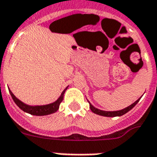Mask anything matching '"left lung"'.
<instances>
[{
	"mask_svg": "<svg viewBox=\"0 0 157 157\" xmlns=\"http://www.w3.org/2000/svg\"><path fill=\"white\" fill-rule=\"evenodd\" d=\"M141 98H138V99L136 100V102H134L132 104H131L130 106H128L127 108H123L122 110H118V111H103V110H100L98 108H95L94 106H93L91 104V102H89L88 100V103H89V108L91 109V111L95 114H98V115H100V116H103V117H120L122 116V115H124L127 113H128L129 111L132 110L137 102H139V100L141 99Z\"/></svg>",
	"mask_w": 157,
	"mask_h": 157,
	"instance_id": "left-lung-1",
	"label": "left lung"
}]
</instances>
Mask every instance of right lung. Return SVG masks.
<instances>
[{
  "label": "right lung",
  "instance_id": "right-lung-1",
  "mask_svg": "<svg viewBox=\"0 0 157 157\" xmlns=\"http://www.w3.org/2000/svg\"><path fill=\"white\" fill-rule=\"evenodd\" d=\"M68 87L62 92L61 95L59 97V98L55 102L49 103V104H46V105H28L26 103L21 102V100L18 99L13 94L12 92L10 91V89L9 90V92H10V96L12 98V99L14 100V102H16V105L18 106L22 111H24L27 113L31 114V115H35V116H45V115H49V114L55 113V112H57L58 109L59 108L61 102L63 101V95H64V93L67 90Z\"/></svg>",
  "mask_w": 157,
  "mask_h": 157
}]
</instances>
